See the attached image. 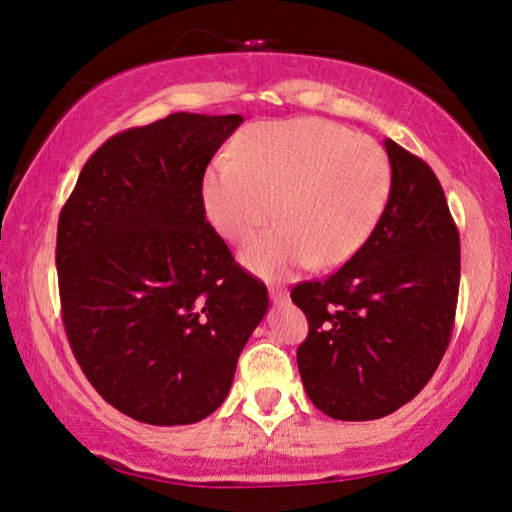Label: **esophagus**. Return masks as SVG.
Masks as SVG:
<instances>
[{
  "mask_svg": "<svg viewBox=\"0 0 512 512\" xmlns=\"http://www.w3.org/2000/svg\"><path fill=\"white\" fill-rule=\"evenodd\" d=\"M268 293H271L273 305H284V302H289V293L284 291L282 287H271V289H268Z\"/></svg>",
  "mask_w": 512,
  "mask_h": 512,
  "instance_id": "1",
  "label": "esophagus"
}]
</instances>
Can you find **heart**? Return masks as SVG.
Segmentation results:
<instances>
[{
    "label": "heart",
    "instance_id": "heart-1",
    "mask_svg": "<svg viewBox=\"0 0 512 512\" xmlns=\"http://www.w3.org/2000/svg\"><path fill=\"white\" fill-rule=\"evenodd\" d=\"M201 194L207 219L230 241L275 214L280 223L250 239L241 259L259 275L284 277L359 253L388 203L391 160L375 140L334 121H271L205 171Z\"/></svg>",
    "mask_w": 512,
    "mask_h": 512
}]
</instances>
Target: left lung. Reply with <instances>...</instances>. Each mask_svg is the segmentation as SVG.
<instances>
[{
	"instance_id": "left-lung-1",
	"label": "left lung",
	"mask_w": 512,
	"mask_h": 512,
	"mask_svg": "<svg viewBox=\"0 0 512 512\" xmlns=\"http://www.w3.org/2000/svg\"><path fill=\"white\" fill-rule=\"evenodd\" d=\"M391 194L359 253L293 287L309 320L302 386L334 420H377L411 402L452 339L461 241L436 173L393 140Z\"/></svg>"
}]
</instances>
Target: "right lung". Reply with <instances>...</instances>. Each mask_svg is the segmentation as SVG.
Instances as JSON below:
<instances>
[{"instance_id":"add662e5","label":"right lung","mask_w":512,"mask_h":512,"mask_svg":"<svg viewBox=\"0 0 512 512\" xmlns=\"http://www.w3.org/2000/svg\"><path fill=\"white\" fill-rule=\"evenodd\" d=\"M241 115L173 112L99 146L58 219L63 323L85 377L155 427L223 404L268 309L205 221L203 176Z\"/></svg>"}]
</instances>
